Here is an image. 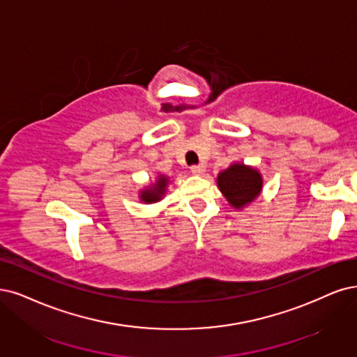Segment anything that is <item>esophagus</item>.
I'll list each match as a JSON object with an SVG mask.
<instances>
[{"label":"esophagus","instance_id":"34e87169","mask_svg":"<svg viewBox=\"0 0 357 357\" xmlns=\"http://www.w3.org/2000/svg\"><path fill=\"white\" fill-rule=\"evenodd\" d=\"M191 174L197 175V176L203 175L204 174V166L203 165H194V166H191Z\"/></svg>","mask_w":357,"mask_h":357}]
</instances>
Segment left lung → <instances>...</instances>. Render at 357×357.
Here are the masks:
<instances>
[{"instance_id":"left-lung-1","label":"left lung","mask_w":357,"mask_h":357,"mask_svg":"<svg viewBox=\"0 0 357 357\" xmlns=\"http://www.w3.org/2000/svg\"><path fill=\"white\" fill-rule=\"evenodd\" d=\"M218 187L232 207L241 210L257 199L263 179L257 169L234 163L218 175Z\"/></svg>"}]
</instances>
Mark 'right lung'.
I'll list each match as a JSON object with an SVG mask.
<instances>
[{
  "label": "right lung",
  "instance_id": "add662e5",
  "mask_svg": "<svg viewBox=\"0 0 357 357\" xmlns=\"http://www.w3.org/2000/svg\"><path fill=\"white\" fill-rule=\"evenodd\" d=\"M169 183V178L165 176V175H158L157 176V181L153 183V185H150L149 188H145L139 192V199L141 202L144 203H157L160 202L163 197H165V192H166V187Z\"/></svg>",
  "mask_w": 357,
  "mask_h": 357
}]
</instances>
